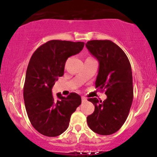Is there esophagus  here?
Wrapping results in <instances>:
<instances>
[{"label":"esophagus","instance_id":"34e87169","mask_svg":"<svg viewBox=\"0 0 157 157\" xmlns=\"http://www.w3.org/2000/svg\"><path fill=\"white\" fill-rule=\"evenodd\" d=\"M86 101L87 99L85 98V97H82V103H84V102H86Z\"/></svg>","mask_w":157,"mask_h":157}]
</instances>
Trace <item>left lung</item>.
I'll return each mask as SVG.
<instances>
[{"mask_svg":"<svg viewBox=\"0 0 157 157\" xmlns=\"http://www.w3.org/2000/svg\"><path fill=\"white\" fill-rule=\"evenodd\" d=\"M86 47L99 62L95 88L105 90L107 95L104 101L88 98L95 110L87 117V124L98 135L113 134L124 124L132 104L131 65L123 49L111 40H93Z\"/></svg>","mask_w":157,"mask_h":157,"instance_id":"1","label":"left lung"}]
</instances>
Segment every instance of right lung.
<instances>
[{
	"mask_svg": "<svg viewBox=\"0 0 157 157\" xmlns=\"http://www.w3.org/2000/svg\"><path fill=\"white\" fill-rule=\"evenodd\" d=\"M83 47V42L52 40L36 49L29 61L23 97L31 125L40 134L49 137L62 134L81 104V97L75 92L67 97L57 93L56 99L52 89L58 77L63 76L67 59Z\"/></svg>",
	"mask_w": 157,
	"mask_h": 157,
	"instance_id": "obj_1",
	"label": "right lung"
}]
</instances>
